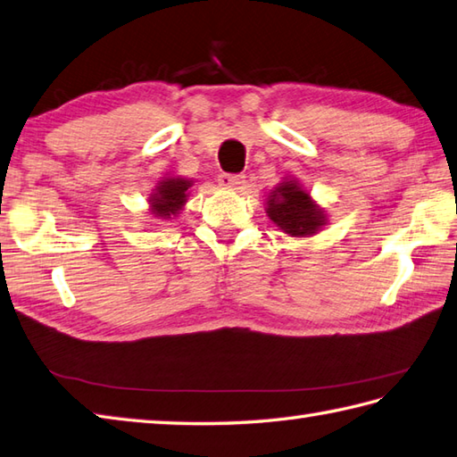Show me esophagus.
<instances>
[{
  "mask_svg": "<svg viewBox=\"0 0 457 457\" xmlns=\"http://www.w3.org/2000/svg\"><path fill=\"white\" fill-rule=\"evenodd\" d=\"M219 184L222 187H227V190H242V186L246 184V180H244V176L240 174H220Z\"/></svg>",
  "mask_w": 457,
  "mask_h": 457,
  "instance_id": "obj_1",
  "label": "esophagus"
}]
</instances>
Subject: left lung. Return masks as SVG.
<instances>
[{"label": "left lung", "instance_id": "8db88e82", "mask_svg": "<svg viewBox=\"0 0 457 457\" xmlns=\"http://www.w3.org/2000/svg\"><path fill=\"white\" fill-rule=\"evenodd\" d=\"M265 213L285 235L306 238L328 225V215L296 178H285L267 195Z\"/></svg>", "mask_w": 457, "mask_h": 457}]
</instances>
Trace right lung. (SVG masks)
<instances>
[{
  "label": "right lung",
  "mask_w": 457,
  "mask_h": 457,
  "mask_svg": "<svg viewBox=\"0 0 457 457\" xmlns=\"http://www.w3.org/2000/svg\"><path fill=\"white\" fill-rule=\"evenodd\" d=\"M194 180L182 176H169L161 180L149 197V213L154 219L176 217L184 209Z\"/></svg>",
  "instance_id": "obj_1"
}]
</instances>
